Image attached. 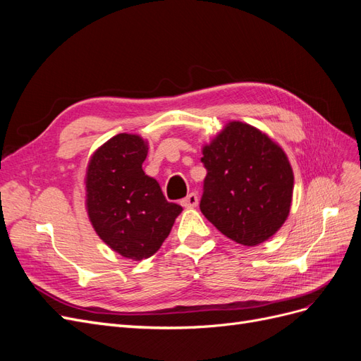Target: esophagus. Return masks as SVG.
<instances>
[{
    "mask_svg": "<svg viewBox=\"0 0 361 361\" xmlns=\"http://www.w3.org/2000/svg\"><path fill=\"white\" fill-rule=\"evenodd\" d=\"M180 204H182L183 207H187V209H191V207H195V206L199 204V197H197V194H194V192L188 194L187 197H185V199L180 202Z\"/></svg>",
    "mask_w": 361,
    "mask_h": 361,
    "instance_id": "34e87169",
    "label": "esophagus"
}]
</instances>
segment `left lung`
I'll return each mask as SVG.
<instances>
[{
	"mask_svg": "<svg viewBox=\"0 0 361 361\" xmlns=\"http://www.w3.org/2000/svg\"><path fill=\"white\" fill-rule=\"evenodd\" d=\"M207 170L202 214L232 241L255 247L288 220L293 171L286 152L268 134L232 120L202 147Z\"/></svg>",
	"mask_w": 361,
	"mask_h": 361,
	"instance_id": "8db88e82",
	"label": "left lung"
}]
</instances>
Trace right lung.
<instances>
[{
  "mask_svg": "<svg viewBox=\"0 0 361 361\" xmlns=\"http://www.w3.org/2000/svg\"><path fill=\"white\" fill-rule=\"evenodd\" d=\"M147 145L137 134H117L93 152L84 176L85 211L94 232L130 260L154 256L182 212L141 169Z\"/></svg>",
  "mask_w": 361,
  "mask_h": 361,
  "instance_id": "right-lung-1",
  "label": "right lung"
}]
</instances>
